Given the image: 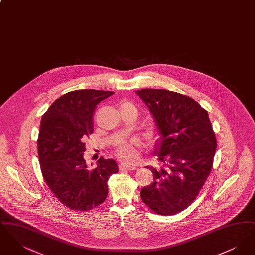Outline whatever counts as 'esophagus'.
<instances>
[{"mask_svg": "<svg viewBox=\"0 0 255 255\" xmlns=\"http://www.w3.org/2000/svg\"><path fill=\"white\" fill-rule=\"evenodd\" d=\"M120 169L121 170H135L136 166L132 165V164H128L125 162H121L120 163Z\"/></svg>", "mask_w": 255, "mask_h": 255, "instance_id": "esophagus-1", "label": "esophagus"}]
</instances>
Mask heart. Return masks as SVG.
Wrapping results in <instances>:
<instances>
[{"instance_id": "b5f03b06", "label": "heart", "mask_w": 255, "mask_h": 255, "mask_svg": "<svg viewBox=\"0 0 255 255\" xmlns=\"http://www.w3.org/2000/svg\"><path fill=\"white\" fill-rule=\"evenodd\" d=\"M147 136L151 142H158L161 138V131L158 127L154 126L149 130ZM115 154L118 158L126 162H133L137 158L136 145L133 141L123 142L116 148Z\"/></svg>"}]
</instances>
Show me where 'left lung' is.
<instances>
[{
  "mask_svg": "<svg viewBox=\"0 0 255 255\" xmlns=\"http://www.w3.org/2000/svg\"><path fill=\"white\" fill-rule=\"evenodd\" d=\"M161 131L158 166H147L154 181L140 191L142 202L159 215L190 206L206 183L217 140L207 111L193 98L164 89L135 92Z\"/></svg>",
  "mask_w": 255,
  "mask_h": 255,
  "instance_id": "obj_1",
  "label": "left lung"
}]
</instances>
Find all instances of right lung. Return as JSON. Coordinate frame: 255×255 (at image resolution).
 <instances>
[{"mask_svg": "<svg viewBox=\"0 0 255 255\" xmlns=\"http://www.w3.org/2000/svg\"><path fill=\"white\" fill-rule=\"evenodd\" d=\"M111 91L76 90L56 99L43 115L37 139L43 178L61 204L74 211L101 205L108 195V180L119 172L117 162L100 157L89 169L83 157L85 139L94 132L97 104Z\"/></svg>", "mask_w": 255, "mask_h": 255, "instance_id": "right-lung-1", "label": "right lung"}]
</instances>
